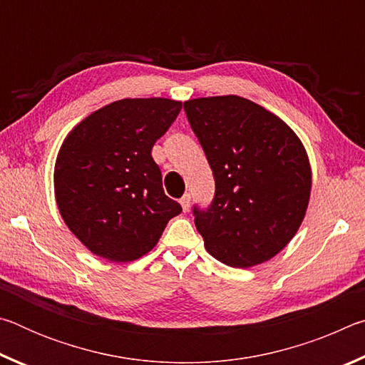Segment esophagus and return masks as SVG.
I'll use <instances>...</instances> for the list:
<instances>
[{
    "label": "esophagus",
    "instance_id": "obj_1",
    "mask_svg": "<svg viewBox=\"0 0 365 365\" xmlns=\"http://www.w3.org/2000/svg\"><path fill=\"white\" fill-rule=\"evenodd\" d=\"M180 205H182L183 212H188V209H190V195H188V193L183 195V196L180 197Z\"/></svg>",
    "mask_w": 365,
    "mask_h": 365
}]
</instances>
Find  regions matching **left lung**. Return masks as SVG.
Here are the masks:
<instances>
[{"label": "left lung", "instance_id": "1", "mask_svg": "<svg viewBox=\"0 0 365 365\" xmlns=\"http://www.w3.org/2000/svg\"><path fill=\"white\" fill-rule=\"evenodd\" d=\"M183 109L215 180L211 206L193 207L207 252L238 269L269 261L298 232L309 205L311 165L301 140L242 96L196 98Z\"/></svg>", "mask_w": 365, "mask_h": 365}]
</instances>
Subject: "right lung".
Masks as SVG:
<instances>
[{
    "label": "right lung",
    "instance_id": "right-lung-1",
    "mask_svg": "<svg viewBox=\"0 0 365 365\" xmlns=\"http://www.w3.org/2000/svg\"><path fill=\"white\" fill-rule=\"evenodd\" d=\"M182 109L168 98H125L73 127L54 165L66 225L93 255L130 262L150 252L182 212L165 196L151 150Z\"/></svg>",
    "mask_w": 365,
    "mask_h": 365
}]
</instances>
